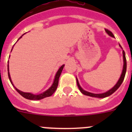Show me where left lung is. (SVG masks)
Wrapping results in <instances>:
<instances>
[{"instance_id": "left-lung-1", "label": "left lung", "mask_w": 132, "mask_h": 132, "mask_svg": "<svg viewBox=\"0 0 132 132\" xmlns=\"http://www.w3.org/2000/svg\"><path fill=\"white\" fill-rule=\"evenodd\" d=\"M105 31L110 36H111V37H112V38H114V36L113 35V34L112 33L111 31H109V30H107V29H105ZM119 45H120V47L122 49V46L120 45V44H119ZM122 53H123V70H122V75H121V76H120V79H119L117 83L115 85V86H114L113 88H112L111 89L109 90H108V91L106 92V93H102V94H94V93H89V92H87V91H86V90H85L82 89V88L80 87V85H79V81H78V79L76 78L77 84V86H78V87H79V90H80V91L81 92L82 94H85V95H87V96H92V97H96V98H105V97H107V96H110V95H111L112 94H113V93L116 91V90H117L118 88L120 87V86L122 85L123 79H124V77H125L126 72V66H127L125 52H124V51H123V52H122Z\"/></svg>"}]
</instances>
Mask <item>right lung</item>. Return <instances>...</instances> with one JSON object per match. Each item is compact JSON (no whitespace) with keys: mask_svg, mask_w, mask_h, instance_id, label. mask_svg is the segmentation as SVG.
Segmentation results:
<instances>
[{"mask_svg":"<svg viewBox=\"0 0 132 132\" xmlns=\"http://www.w3.org/2000/svg\"><path fill=\"white\" fill-rule=\"evenodd\" d=\"M22 36H21L20 38L18 40H19V39L22 38ZM12 48H13V47H12ZM8 63H9V61H8ZM64 66H65V65H63L62 66H61L60 68H59V70L57 71V73H56V75H55V77L54 81H53V84H52V85L51 86V87H50L49 89H47V90H45V92H44V93H42V94H31V93H24V92L21 91V90H18V88H16V87L14 86L12 82L11 78H10V73H9V64H8V75H9V80H10L11 84L12 85V86L14 87L15 89L16 90V91L18 92V93H19L20 95H22V96L23 97L25 98L28 99V100L38 101V100H41V99H43V98H46V97H48V96H52V94L54 93V92L55 91V90L57 89V88L58 83H59V77H60L61 73V72H62V70H63V69Z\"/></svg>","mask_w":132,"mask_h":132,"instance_id":"obj_1","label":"right lung"}]
</instances>
